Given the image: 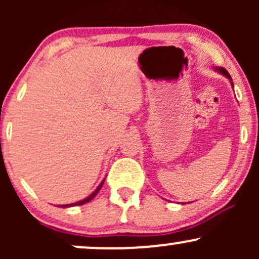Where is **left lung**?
<instances>
[{
	"label": "left lung",
	"instance_id": "1",
	"mask_svg": "<svg viewBox=\"0 0 259 259\" xmlns=\"http://www.w3.org/2000/svg\"><path fill=\"white\" fill-rule=\"evenodd\" d=\"M215 70H218L219 73H222L223 75H225L227 76V78L230 80V82H231V85H233V88H234V84H233V80H231V76H230V74H229L228 72H227V69H224V68H215Z\"/></svg>",
	"mask_w": 259,
	"mask_h": 259
}]
</instances>
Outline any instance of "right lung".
<instances>
[{"label":"right lung","mask_w":259,"mask_h":259,"mask_svg":"<svg viewBox=\"0 0 259 259\" xmlns=\"http://www.w3.org/2000/svg\"><path fill=\"white\" fill-rule=\"evenodd\" d=\"M103 183H105V179H103L102 181H101V184L99 186H97V189L95 190L94 192H92V194L89 196V197H86V198H84V200L82 201H79V202H75V203H69V204H62V208H67V207H73V206H81V204H85V203H88V202H90L92 198L95 197V196H96L97 194H99V191L101 190V187H102V185H103Z\"/></svg>","instance_id":"right-lung-1"}]
</instances>
